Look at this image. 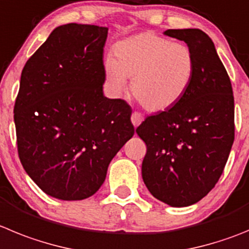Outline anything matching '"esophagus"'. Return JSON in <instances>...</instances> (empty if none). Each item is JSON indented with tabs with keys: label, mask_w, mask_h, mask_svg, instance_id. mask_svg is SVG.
I'll use <instances>...</instances> for the list:
<instances>
[{
	"label": "esophagus",
	"mask_w": 249,
	"mask_h": 249,
	"mask_svg": "<svg viewBox=\"0 0 249 249\" xmlns=\"http://www.w3.org/2000/svg\"><path fill=\"white\" fill-rule=\"evenodd\" d=\"M143 120H144V118H143L142 113L136 112V111H134V112L132 113L131 121H132V123H133V126H134V127H138V126H140L141 123L143 122Z\"/></svg>",
	"instance_id": "esophagus-1"
}]
</instances>
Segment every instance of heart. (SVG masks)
Wrapping results in <instances>:
<instances>
[{
  "label": "heart",
  "instance_id": "1",
  "mask_svg": "<svg viewBox=\"0 0 249 249\" xmlns=\"http://www.w3.org/2000/svg\"><path fill=\"white\" fill-rule=\"evenodd\" d=\"M113 55L107 56L104 64L108 88L121 93L127 79H132V95L149 112H163L179 104L195 76L193 50L154 32L122 40Z\"/></svg>",
  "mask_w": 249,
  "mask_h": 249
}]
</instances>
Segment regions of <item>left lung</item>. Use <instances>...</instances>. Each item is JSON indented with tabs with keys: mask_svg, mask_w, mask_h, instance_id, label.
Returning <instances> with one entry per match:
<instances>
[{
	"mask_svg": "<svg viewBox=\"0 0 249 249\" xmlns=\"http://www.w3.org/2000/svg\"><path fill=\"white\" fill-rule=\"evenodd\" d=\"M164 34L193 50L195 76L179 104L148 116L136 132L147 145L142 178L148 190L170 206L184 207L206 196L223 173L234 141V99L229 74L205 32Z\"/></svg>",
	"mask_w": 249,
	"mask_h": 249,
	"instance_id": "obj_1",
	"label": "left lung"
}]
</instances>
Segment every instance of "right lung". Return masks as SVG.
<instances>
[{"instance_id": "obj_1", "label": "right lung", "mask_w": 249, "mask_h": 249, "mask_svg": "<svg viewBox=\"0 0 249 249\" xmlns=\"http://www.w3.org/2000/svg\"><path fill=\"white\" fill-rule=\"evenodd\" d=\"M107 32L58 27L22 70L15 104L18 156L31 179L56 199L92 196L134 134L131 106L102 91Z\"/></svg>"}]
</instances>
